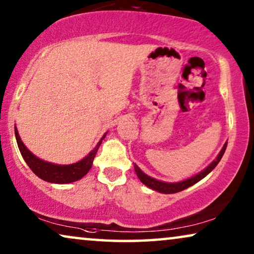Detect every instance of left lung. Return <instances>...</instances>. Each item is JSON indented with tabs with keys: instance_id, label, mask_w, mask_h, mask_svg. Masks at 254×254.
<instances>
[{
	"instance_id": "left-lung-1",
	"label": "left lung",
	"mask_w": 254,
	"mask_h": 254,
	"mask_svg": "<svg viewBox=\"0 0 254 254\" xmlns=\"http://www.w3.org/2000/svg\"><path fill=\"white\" fill-rule=\"evenodd\" d=\"M227 145H228V142H225L224 145L221 149V151L218 152V155L216 156V158H215L214 161L211 162L210 164L207 166V168H204L202 171H200L199 173H196L195 176L190 177V178H187L185 180H182V182H177V183L162 182V180L155 179V178H152V177H150V176L145 175V173L142 171V170L138 168L136 164H134V169H135V172H136L137 178L141 180L142 184H144L145 186L149 187V189H151V190H157V192L163 193V194L178 193V192H180V190H184L189 189L190 186L194 185V184H196L197 182H200L201 179H203L207 175H209V173L215 169V166L218 164V162L221 161L222 156L224 155L225 149H227Z\"/></svg>"
}]
</instances>
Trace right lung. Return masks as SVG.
Masks as SVG:
<instances>
[{
    "label": "right lung",
    "mask_w": 254,
    "mask_h": 254,
    "mask_svg": "<svg viewBox=\"0 0 254 254\" xmlns=\"http://www.w3.org/2000/svg\"><path fill=\"white\" fill-rule=\"evenodd\" d=\"M107 131L103 135V137L100 138V141L97 143L95 148L85 156L84 158L81 161L72 163V164L67 165H61V164H55V163L46 162L44 159H40L37 157L36 155H33L29 149L26 148V145L23 143L22 138H20L18 130L15 125V136L17 144H18L19 151L22 154L24 161L26 162V164L29 165V168L34 172V175H37L40 179L45 180V182L52 183V184H69L77 182L81 178H83L86 173L90 171L92 166V162L95 159V156L98 151L99 145L102 144V141L105 138Z\"/></svg>",
    "instance_id": "1"
}]
</instances>
